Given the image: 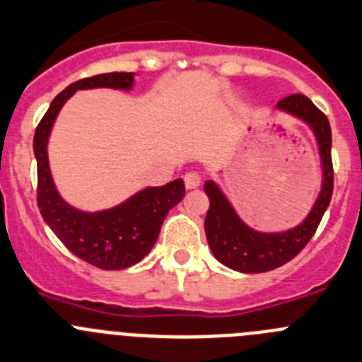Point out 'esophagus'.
Masks as SVG:
<instances>
[{"instance_id":"34e87169","label":"esophagus","mask_w":362,"mask_h":362,"mask_svg":"<svg viewBox=\"0 0 362 362\" xmlns=\"http://www.w3.org/2000/svg\"><path fill=\"white\" fill-rule=\"evenodd\" d=\"M184 182L187 189H197L202 184V175L197 173V171H189V173H185Z\"/></svg>"}]
</instances>
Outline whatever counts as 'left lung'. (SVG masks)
I'll use <instances>...</instances> for the list:
<instances>
[{"mask_svg":"<svg viewBox=\"0 0 362 362\" xmlns=\"http://www.w3.org/2000/svg\"><path fill=\"white\" fill-rule=\"evenodd\" d=\"M278 110L305 120L317 139L319 155L323 164V187L305 221L285 233H258L238 218L214 182L209 180L204 185L205 194L209 197V211L205 214V236L214 258L229 269L247 274L274 270L296 258L317 230L334 193L332 129L327 115L301 93L279 100Z\"/></svg>","mask_w":362,"mask_h":362,"instance_id":"8db88e82","label":"left lung"}]
</instances>
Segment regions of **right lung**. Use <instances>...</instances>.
Masks as SVG:
<instances>
[{"mask_svg":"<svg viewBox=\"0 0 362 362\" xmlns=\"http://www.w3.org/2000/svg\"><path fill=\"white\" fill-rule=\"evenodd\" d=\"M132 86L133 74L129 71H112L77 81L52 100L34 135L39 213L70 252L103 270H120L135 265L153 249L165 214L184 198V180L177 178L162 187L144 189L113 209L84 213L68 205L55 189L47 155L48 135L63 104L77 90H129Z\"/></svg>","mask_w":362,"mask_h":362,"instance_id":"1","label":"right lung"}]
</instances>
